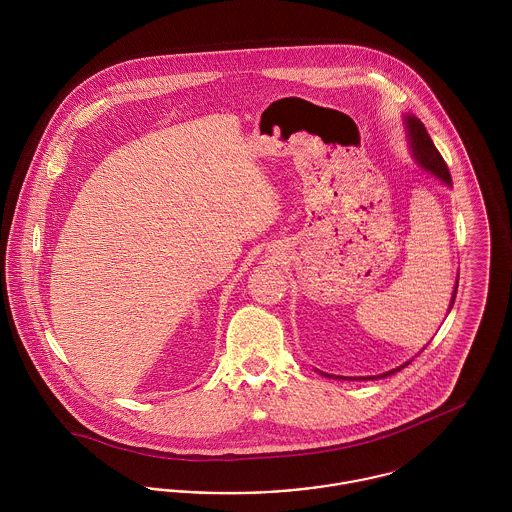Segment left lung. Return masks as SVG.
I'll return each instance as SVG.
<instances>
[{
	"instance_id": "8db88e82",
	"label": "left lung",
	"mask_w": 512,
	"mask_h": 512,
	"mask_svg": "<svg viewBox=\"0 0 512 512\" xmlns=\"http://www.w3.org/2000/svg\"><path fill=\"white\" fill-rule=\"evenodd\" d=\"M404 124H406V132H408V144L412 147V157L414 161L418 163V167H422V171H426L428 175L436 177L439 183H443L445 187H451V175H449V169L443 161V157L439 155L438 149L434 146L428 130L424 128V124L414 116V114H404ZM457 282H459V276H457ZM457 282H455V288L451 293V301H449V311L455 303V295H457ZM410 365L404 363V365L398 366V368H392L388 372H382L378 376H361V378H349V376H337V374H327L323 370H317L321 376H327V378H335V380H376V378H386L398 370H402L404 366Z\"/></svg>"
}]
</instances>
